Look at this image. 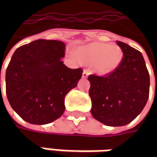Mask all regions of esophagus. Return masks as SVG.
I'll return each instance as SVG.
<instances>
[{"mask_svg":"<svg viewBox=\"0 0 157 157\" xmlns=\"http://www.w3.org/2000/svg\"><path fill=\"white\" fill-rule=\"evenodd\" d=\"M89 74H90V72H89L88 70L85 69V70L83 71V73H82V77H83V78H87V76L89 75Z\"/></svg>","mask_w":157,"mask_h":157,"instance_id":"obj_1","label":"esophagus"}]
</instances>
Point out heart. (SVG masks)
I'll list each match as a JSON object with an SVG mask.
<instances>
[{
    "instance_id": "heart-1",
    "label": "heart",
    "mask_w": 157,
    "mask_h": 157,
    "mask_svg": "<svg viewBox=\"0 0 157 157\" xmlns=\"http://www.w3.org/2000/svg\"><path fill=\"white\" fill-rule=\"evenodd\" d=\"M75 55L81 62L93 63L94 70L102 75L114 71L123 59V52L118 45L102 43L81 46L76 49Z\"/></svg>"
}]
</instances>
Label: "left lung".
I'll return each instance as SVG.
<instances>
[{
  "label": "left lung",
  "mask_w": 157,
  "mask_h": 157,
  "mask_svg": "<svg viewBox=\"0 0 157 157\" xmlns=\"http://www.w3.org/2000/svg\"><path fill=\"white\" fill-rule=\"evenodd\" d=\"M123 59L114 71L90 75L92 116L108 126L129 124L140 113L150 92V75L140 52L121 41Z\"/></svg>",
  "instance_id": "left-lung-1"
}]
</instances>
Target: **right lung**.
<instances>
[{"label":"right lung","mask_w":157,"mask_h":157,"mask_svg":"<svg viewBox=\"0 0 157 157\" xmlns=\"http://www.w3.org/2000/svg\"><path fill=\"white\" fill-rule=\"evenodd\" d=\"M65 49L61 41L38 39L12 55L6 72V92L13 110L29 124H46L59 118L65 96L82 77V68L70 69L61 61Z\"/></svg>","instance_id":"1"}]
</instances>
